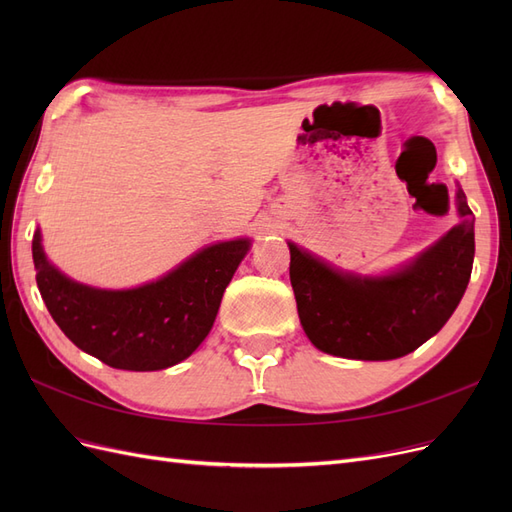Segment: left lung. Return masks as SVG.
<instances>
[{
    "instance_id": "left-lung-1",
    "label": "left lung",
    "mask_w": 512,
    "mask_h": 512,
    "mask_svg": "<svg viewBox=\"0 0 512 512\" xmlns=\"http://www.w3.org/2000/svg\"><path fill=\"white\" fill-rule=\"evenodd\" d=\"M459 224L384 275L342 271L290 247V284L305 335L318 350L356 361L414 352L453 316L474 262V215L457 185Z\"/></svg>"
}]
</instances>
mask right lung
I'll list each match as a JSON object with an SVG mask.
<instances>
[{
    "label": "right lung",
    "mask_w": 512,
    "mask_h": 512,
    "mask_svg": "<svg viewBox=\"0 0 512 512\" xmlns=\"http://www.w3.org/2000/svg\"><path fill=\"white\" fill-rule=\"evenodd\" d=\"M250 239L211 243L158 280L126 290L94 288L46 258L40 228L32 254L42 301L74 346L128 371L173 367L205 342Z\"/></svg>",
    "instance_id": "add662e5"
}]
</instances>
